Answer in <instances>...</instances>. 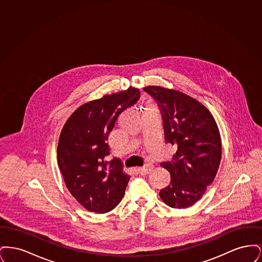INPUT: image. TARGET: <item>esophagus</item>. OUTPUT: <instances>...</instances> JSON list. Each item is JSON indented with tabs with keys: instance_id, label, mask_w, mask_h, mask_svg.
<instances>
[{
	"instance_id": "1",
	"label": "esophagus",
	"mask_w": 262,
	"mask_h": 262,
	"mask_svg": "<svg viewBox=\"0 0 262 262\" xmlns=\"http://www.w3.org/2000/svg\"><path fill=\"white\" fill-rule=\"evenodd\" d=\"M153 169V166L152 165H146L144 167H141V168H138L137 169V172L140 174H149L150 172L152 171Z\"/></svg>"
}]
</instances>
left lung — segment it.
<instances>
[{
  "instance_id": "left-lung-1",
  "label": "left lung",
  "mask_w": 262,
  "mask_h": 262,
  "mask_svg": "<svg viewBox=\"0 0 262 262\" xmlns=\"http://www.w3.org/2000/svg\"><path fill=\"white\" fill-rule=\"evenodd\" d=\"M161 113L165 141L177 146L173 161L160 163L171 174L170 185L159 192L170 207L187 208L211 185L221 161V138L210 112L186 94L147 86Z\"/></svg>"
}]
</instances>
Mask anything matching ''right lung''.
I'll list each match as a JSON object with an SVG mask.
<instances>
[{
	"instance_id": "obj_1",
	"label": "right lung",
	"mask_w": 262,
	"mask_h": 262,
	"mask_svg": "<svg viewBox=\"0 0 262 262\" xmlns=\"http://www.w3.org/2000/svg\"><path fill=\"white\" fill-rule=\"evenodd\" d=\"M140 96L137 88L106 95L80 106L63 125L58 164L66 186L84 208L96 213L114 209L125 194L129 176L113 157L108 137L118 117Z\"/></svg>"
}]
</instances>
